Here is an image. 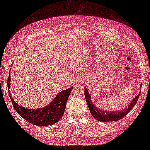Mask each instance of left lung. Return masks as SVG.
<instances>
[{
	"label": "left lung",
	"instance_id": "8db88e82",
	"mask_svg": "<svg viewBox=\"0 0 150 150\" xmlns=\"http://www.w3.org/2000/svg\"><path fill=\"white\" fill-rule=\"evenodd\" d=\"M85 90V97L87 102V106L89 107L90 112L96 120L100 122H115L121 120V119L126 116L129 112L132 110L135 104H137L140 93H139L135 98L131 101L126 108H123L120 110H102L98 107L95 104L92 102L91 96L89 93V91L85 87H84Z\"/></svg>",
	"mask_w": 150,
	"mask_h": 150
}]
</instances>
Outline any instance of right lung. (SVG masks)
Segmentation results:
<instances>
[{
	"label": "right lung",
	"instance_id": "add662e5",
	"mask_svg": "<svg viewBox=\"0 0 150 150\" xmlns=\"http://www.w3.org/2000/svg\"><path fill=\"white\" fill-rule=\"evenodd\" d=\"M7 87L9 98L16 111L27 122L38 126H46L54 124L62 118L66 106L67 100L73 89V87H71L67 89L63 90L57 94L56 97L48 105L42 108L34 109V108H26L14 102L10 93V89H11L10 72L7 81Z\"/></svg>",
	"mask_w": 150,
	"mask_h": 150
}]
</instances>
